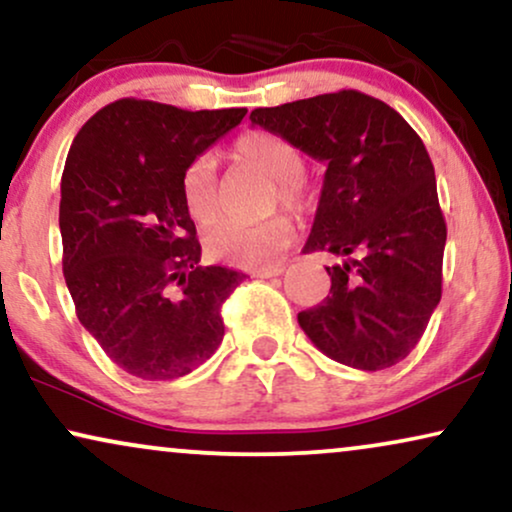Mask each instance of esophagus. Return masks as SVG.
Here are the masks:
<instances>
[{
  "mask_svg": "<svg viewBox=\"0 0 512 512\" xmlns=\"http://www.w3.org/2000/svg\"><path fill=\"white\" fill-rule=\"evenodd\" d=\"M283 271H285L283 267H264V269L252 271V276H257V278H274V276H281Z\"/></svg>",
  "mask_w": 512,
  "mask_h": 512,
  "instance_id": "34e87169",
  "label": "esophagus"
}]
</instances>
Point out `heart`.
Segmentation results:
<instances>
[{
  "mask_svg": "<svg viewBox=\"0 0 512 512\" xmlns=\"http://www.w3.org/2000/svg\"><path fill=\"white\" fill-rule=\"evenodd\" d=\"M234 159L274 182V206H285L295 213H306L313 194L304 182V154L290 140L274 133L250 131L234 142ZM182 206L199 227H213L222 215L213 161L201 156L189 163L180 182ZM295 238L290 217L276 215L260 224L227 222L206 238V248L215 260L243 269H264L274 264Z\"/></svg>",
  "mask_w": 512,
  "mask_h": 512,
  "instance_id": "heart-1",
  "label": "heart"
}]
</instances>
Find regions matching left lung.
<instances>
[{
  "label": "left lung",
  "instance_id": "obj_1",
  "mask_svg": "<svg viewBox=\"0 0 512 512\" xmlns=\"http://www.w3.org/2000/svg\"><path fill=\"white\" fill-rule=\"evenodd\" d=\"M252 126L327 163L304 252H332L330 295L297 313L313 346L356 370L410 356L442 295L447 227L414 128L372 95L325 93L252 109Z\"/></svg>",
  "mask_w": 512,
  "mask_h": 512
}]
</instances>
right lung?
<instances>
[{
	"mask_svg": "<svg viewBox=\"0 0 512 512\" xmlns=\"http://www.w3.org/2000/svg\"><path fill=\"white\" fill-rule=\"evenodd\" d=\"M248 109L124 98L81 126L60 182L63 274L81 325L133 377H185L217 351L245 274L201 267L180 182Z\"/></svg>",
	"mask_w": 512,
	"mask_h": 512,
	"instance_id": "add662e5",
	"label": "right lung"
}]
</instances>
